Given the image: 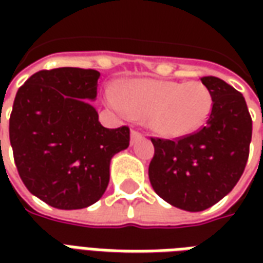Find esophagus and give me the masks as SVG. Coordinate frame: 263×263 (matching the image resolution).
Masks as SVG:
<instances>
[{
  "mask_svg": "<svg viewBox=\"0 0 263 263\" xmlns=\"http://www.w3.org/2000/svg\"><path fill=\"white\" fill-rule=\"evenodd\" d=\"M142 138V134L138 131H131V142L134 143L135 141H138V139H141Z\"/></svg>",
  "mask_w": 263,
  "mask_h": 263,
  "instance_id": "1",
  "label": "esophagus"
}]
</instances>
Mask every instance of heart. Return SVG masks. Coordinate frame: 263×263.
<instances>
[{
  "label": "heart",
  "mask_w": 263,
  "mask_h": 263,
  "mask_svg": "<svg viewBox=\"0 0 263 263\" xmlns=\"http://www.w3.org/2000/svg\"><path fill=\"white\" fill-rule=\"evenodd\" d=\"M107 101L120 114L145 118L151 131L165 138L197 132L213 111V96L200 81L137 79L120 91L108 90Z\"/></svg>",
  "instance_id": "1"
}]
</instances>
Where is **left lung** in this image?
<instances>
[{"label":"left lung","instance_id":"obj_1","mask_svg":"<svg viewBox=\"0 0 263 263\" xmlns=\"http://www.w3.org/2000/svg\"><path fill=\"white\" fill-rule=\"evenodd\" d=\"M201 83L213 96L205 125L176 141L151 138L152 187L169 204L193 213L214 205L234 189L242 176L252 138L242 94L218 77H201Z\"/></svg>","mask_w":263,"mask_h":263}]
</instances>
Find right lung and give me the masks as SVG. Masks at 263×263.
Here are the masks:
<instances>
[{"label":"right lung","mask_w":263,"mask_h":263,"mask_svg":"<svg viewBox=\"0 0 263 263\" xmlns=\"http://www.w3.org/2000/svg\"><path fill=\"white\" fill-rule=\"evenodd\" d=\"M98 79L92 69L41 70L15 96L9 118L15 165L26 189L54 209L98 201L112 156L129 146V128H104L87 101L97 97Z\"/></svg>","instance_id":"1"}]
</instances>
